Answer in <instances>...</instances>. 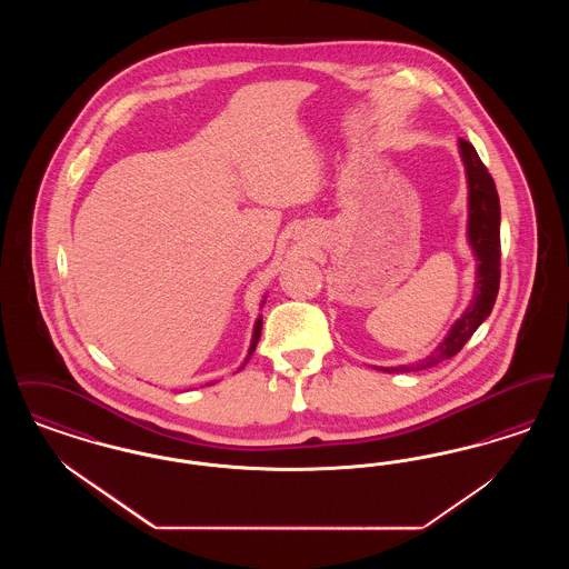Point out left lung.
Segmentation results:
<instances>
[{
    "label": "left lung",
    "instance_id": "left-lung-1",
    "mask_svg": "<svg viewBox=\"0 0 569 569\" xmlns=\"http://www.w3.org/2000/svg\"><path fill=\"white\" fill-rule=\"evenodd\" d=\"M460 160L465 166L467 188H469V219H467V241L471 244V251L476 256L478 269H476V288L469 307L460 313L459 320L448 330L443 341L435 348L427 358L401 365V367H383L381 371L388 373H406V371H420L435 367L462 350V346L471 339V335L478 330L492 311V305L499 292V258H501V237H499V196L495 181L487 170V166L480 160L478 151L471 142L459 140Z\"/></svg>",
    "mask_w": 569,
    "mask_h": 569
}]
</instances>
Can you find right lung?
Returning <instances> with one entry per match:
<instances>
[{"label":"right lung","instance_id":"add662e5","mask_svg":"<svg viewBox=\"0 0 569 569\" xmlns=\"http://www.w3.org/2000/svg\"><path fill=\"white\" fill-rule=\"evenodd\" d=\"M262 305H264V300H262ZM260 332H262V316L256 320V325H253V337H251V346H249V352H247V358H244L243 367L247 365V360L251 358V353L256 350V346H258V341H260ZM241 367V369H243Z\"/></svg>","mask_w":569,"mask_h":569}]
</instances>
